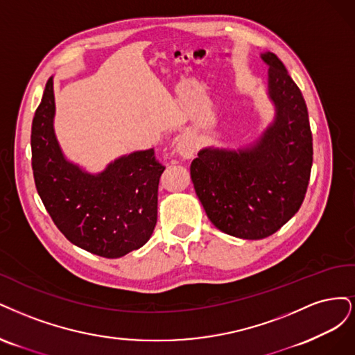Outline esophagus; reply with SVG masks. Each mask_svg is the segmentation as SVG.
<instances>
[{"mask_svg":"<svg viewBox=\"0 0 355 355\" xmlns=\"http://www.w3.org/2000/svg\"><path fill=\"white\" fill-rule=\"evenodd\" d=\"M196 141H194L193 135L189 132H184L177 137V143H175V150L184 157V159H190L193 157V155L196 153Z\"/></svg>","mask_w":355,"mask_h":355,"instance_id":"1","label":"esophagus"}]
</instances>
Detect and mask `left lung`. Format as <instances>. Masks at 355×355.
Segmentation results:
<instances>
[{
    "instance_id": "obj_1",
    "label": "left lung",
    "mask_w": 355,
    "mask_h": 355,
    "mask_svg": "<svg viewBox=\"0 0 355 355\" xmlns=\"http://www.w3.org/2000/svg\"><path fill=\"white\" fill-rule=\"evenodd\" d=\"M261 59L270 66L274 122L252 146L203 148L190 165L211 223L249 240L274 234L300 211L313 165V135L301 89L276 54L264 53Z\"/></svg>"
}]
</instances>
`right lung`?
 Here are the masks:
<instances>
[{
    "label": "right lung",
    "mask_w": 355,
    "mask_h": 355,
    "mask_svg": "<svg viewBox=\"0 0 355 355\" xmlns=\"http://www.w3.org/2000/svg\"><path fill=\"white\" fill-rule=\"evenodd\" d=\"M53 78L32 121L33 180L45 209L71 243L103 258H121L150 239L165 166L155 150L116 159L100 174L67 161L57 143Z\"/></svg>",
    "instance_id": "right-lung-1"
}]
</instances>
